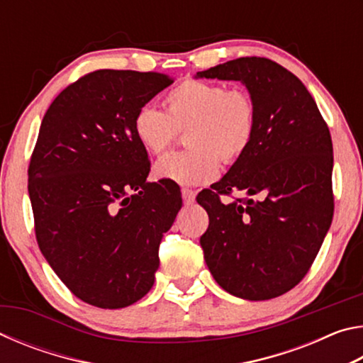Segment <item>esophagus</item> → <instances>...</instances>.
<instances>
[{
  "label": "esophagus",
  "mask_w": 363,
  "mask_h": 363,
  "mask_svg": "<svg viewBox=\"0 0 363 363\" xmlns=\"http://www.w3.org/2000/svg\"><path fill=\"white\" fill-rule=\"evenodd\" d=\"M181 195H182L184 203H186V205L194 203V200H195V192H194L192 189H186V187H184V189L181 190Z\"/></svg>",
  "instance_id": "esophagus-1"
}]
</instances>
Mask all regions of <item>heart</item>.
<instances>
[{"label": "heart", "instance_id": "1", "mask_svg": "<svg viewBox=\"0 0 363 363\" xmlns=\"http://www.w3.org/2000/svg\"><path fill=\"white\" fill-rule=\"evenodd\" d=\"M167 112L150 104L140 106L133 118V131L143 149L162 157L186 131V152L169 155L155 164L158 179L181 186H200L216 177L219 163L233 164L253 144L257 106L248 89L224 83L187 78L164 96Z\"/></svg>", "mask_w": 363, "mask_h": 363}]
</instances>
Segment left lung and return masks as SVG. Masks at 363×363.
Listing matches in <instances>:
<instances>
[{
	"instance_id": "8db88e82",
	"label": "left lung",
	"mask_w": 363,
	"mask_h": 363,
	"mask_svg": "<svg viewBox=\"0 0 363 363\" xmlns=\"http://www.w3.org/2000/svg\"><path fill=\"white\" fill-rule=\"evenodd\" d=\"M196 77L242 82L257 106L248 152L196 195L210 216L200 237L206 266L233 296L277 298L309 272L333 219L327 121L301 79L270 59L240 57ZM235 189L249 196L222 201Z\"/></svg>"
}]
</instances>
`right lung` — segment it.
<instances>
[{"mask_svg":"<svg viewBox=\"0 0 363 363\" xmlns=\"http://www.w3.org/2000/svg\"><path fill=\"white\" fill-rule=\"evenodd\" d=\"M173 82L158 72L96 70L67 86L43 116L28 164L36 242L91 306H131L155 280L160 243L182 199L173 182H145L150 160L133 118Z\"/></svg>","mask_w":363,"mask_h":363,"instance_id":"right-lung-1","label":"right lung"}]
</instances>
